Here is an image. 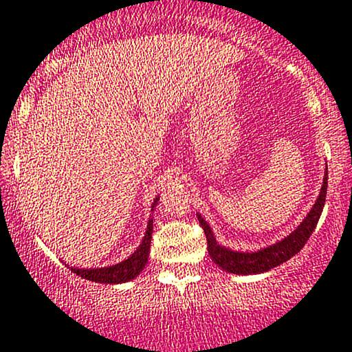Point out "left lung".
Returning a JSON list of instances; mask_svg holds the SVG:
<instances>
[{"label": "left lung", "mask_w": 352, "mask_h": 352, "mask_svg": "<svg viewBox=\"0 0 352 352\" xmlns=\"http://www.w3.org/2000/svg\"><path fill=\"white\" fill-rule=\"evenodd\" d=\"M326 192H327V165H326V173H324L322 187L318 195V200L314 202L311 210L307 212V215L304 217L302 222L292 230L291 234L285 235L280 241L274 242V244L261 247L257 250H235L230 247L220 245L217 239L214 237L210 226L207 223V220L200 214H197L199 217L200 226H202L204 232L207 237V250L210 254V258L222 267L226 272L237 274V276H250V274H262L267 272V270L277 267V265L284 264L289 258L294 257L304 244L307 242V239L311 237L314 232L316 226H318V220L322 214L324 202H326Z\"/></svg>", "instance_id": "8db88e82"}]
</instances>
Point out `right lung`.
Wrapping results in <instances>:
<instances>
[{
    "instance_id": "obj_1",
    "label": "right lung",
    "mask_w": 352,
    "mask_h": 352,
    "mask_svg": "<svg viewBox=\"0 0 352 352\" xmlns=\"http://www.w3.org/2000/svg\"><path fill=\"white\" fill-rule=\"evenodd\" d=\"M160 197H155L152 202V208H150V217L146 222V229L142 239L140 245L130 254L125 261H120L118 264L107 265V267H95V269H80V267H69L76 276L83 277V279L91 280V283L100 284H123L133 280L142 270L145 269L146 262H148V252H150V242H152V232H153V210H155L157 202Z\"/></svg>"
}]
</instances>
